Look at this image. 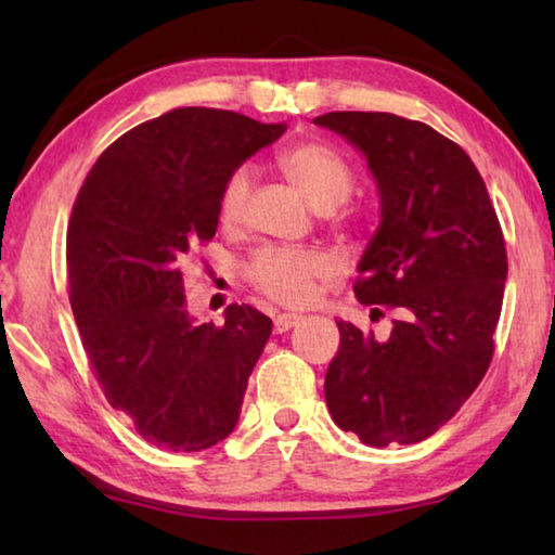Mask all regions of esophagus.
<instances>
[{
    "instance_id": "esophagus-1",
    "label": "esophagus",
    "mask_w": 555,
    "mask_h": 555,
    "mask_svg": "<svg viewBox=\"0 0 555 555\" xmlns=\"http://www.w3.org/2000/svg\"><path fill=\"white\" fill-rule=\"evenodd\" d=\"M298 321H300L298 315L281 313V315L274 318V333H286V331H291V327H294Z\"/></svg>"
}]
</instances>
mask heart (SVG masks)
Instances as JSON below:
<instances>
[{
  "instance_id": "heart-1",
  "label": "heart",
  "mask_w": 555,
  "mask_h": 555,
  "mask_svg": "<svg viewBox=\"0 0 555 555\" xmlns=\"http://www.w3.org/2000/svg\"><path fill=\"white\" fill-rule=\"evenodd\" d=\"M281 171L288 176L306 201L318 210H333L350 198L354 188V171L335 146L325 142H304L279 158ZM255 185V171L240 166L232 171L220 193V222L234 228L244 220L247 203ZM333 257L318 249L259 247L244 264V276L261 296L281 306H306L315 296L321 281L335 276Z\"/></svg>"
}]
</instances>
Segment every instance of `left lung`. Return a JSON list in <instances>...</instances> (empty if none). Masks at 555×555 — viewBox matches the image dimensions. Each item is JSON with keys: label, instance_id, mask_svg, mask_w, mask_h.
I'll list each match as a JSON object with an SVG mask.
<instances>
[{"label": "left lung", "instance_id": "obj_1", "mask_svg": "<svg viewBox=\"0 0 555 555\" xmlns=\"http://www.w3.org/2000/svg\"><path fill=\"white\" fill-rule=\"evenodd\" d=\"M315 125L367 156L382 222L354 296L393 313L387 340L337 321L327 409L367 446L418 443L455 416L492 362L506 281L500 220L469 156L424 121L327 112Z\"/></svg>", "mask_w": 555, "mask_h": 555}]
</instances>
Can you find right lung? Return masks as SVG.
I'll return each instance as SVG.
<instances>
[{
	"instance_id": "right-lung-1",
	"label": "right lung",
	"mask_w": 555,
	"mask_h": 555,
	"mask_svg": "<svg viewBox=\"0 0 555 555\" xmlns=\"http://www.w3.org/2000/svg\"><path fill=\"white\" fill-rule=\"evenodd\" d=\"M286 125L178 107L112 142L68 222L70 308L112 409L146 443L205 450L232 434L271 318L232 304L224 325H195L183 267L218 230L230 173Z\"/></svg>"
}]
</instances>
